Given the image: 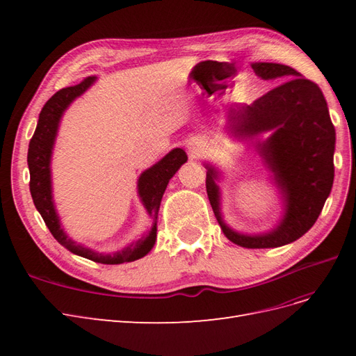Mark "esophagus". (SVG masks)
<instances>
[{"label":"esophagus","mask_w":356,"mask_h":356,"mask_svg":"<svg viewBox=\"0 0 356 356\" xmlns=\"http://www.w3.org/2000/svg\"><path fill=\"white\" fill-rule=\"evenodd\" d=\"M200 149H202V144H199V143H195V144L190 145V152H191L193 154L200 153Z\"/></svg>","instance_id":"34e87169"}]
</instances>
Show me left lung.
<instances>
[{"instance_id": "left-lung-1", "label": "left lung", "mask_w": 356, "mask_h": 356, "mask_svg": "<svg viewBox=\"0 0 356 356\" xmlns=\"http://www.w3.org/2000/svg\"><path fill=\"white\" fill-rule=\"evenodd\" d=\"M251 67L263 80L286 81L250 105L230 106L224 129L238 139L270 132L254 147L281 195L284 212L275 227L254 234L232 229L221 213V172L208 161L203 165L208 197L225 238L239 246L260 250L297 241L318 220L334 181L336 131L324 95L314 81L281 63L255 62Z\"/></svg>"}]
</instances>
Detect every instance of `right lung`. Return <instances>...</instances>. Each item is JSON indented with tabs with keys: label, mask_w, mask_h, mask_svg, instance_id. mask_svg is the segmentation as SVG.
<instances>
[{
	"label": "right lung",
	"mask_w": 356,
	"mask_h": 356,
	"mask_svg": "<svg viewBox=\"0 0 356 356\" xmlns=\"http://www.w3.org/2000/svg\"><path fill=\"white\" fill-rule=\"evenodd\" d=\"M96 81L95 77L86 79L77 86L62 89L56 92L42 106L38 117L37 129L32 136L28 148V168H29V190L32 200L40 215L44 220L50 233L62 246L75 255H80L101 264H122L131 263L139 258L145 257L153 250L157 238V218L160 202L163 193L169 184V179L177 174V170L187 161V154L182 148H174L163 159H160L156 165L145 169L138 178V196L148 213L153 220V225L143 238L129 243L122 251L113 254H102L93 251L90 248L84 246L72 241L70 236L62 229L60 218L58 215L55 202H53L51 191V153L59 131V123L62 120L63 113L68 106L81 96L90 86Z\"/></svg>",
	"instance_id": "right-lung-1"
}]
</instances>
